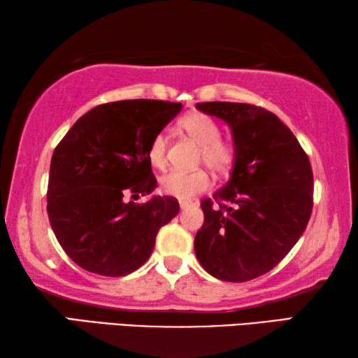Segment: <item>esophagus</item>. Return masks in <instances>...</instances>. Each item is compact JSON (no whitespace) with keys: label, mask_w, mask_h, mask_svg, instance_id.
<instances>
[{"label":"esophagus","mask_w":358,"mask_h":358,"mask_svg":"<svg viewBox=\"0 0 358 358\" xmlns=\"http://www.w3.org/2000/svg\"><path fill=\"white\" fill-rule=\"evenodd\" d=\"M179 206H180V209H182V210H187V209L193 206V203H190V201H180Z\"/></svg>","instance_id":"34e87169"}]
</instances>
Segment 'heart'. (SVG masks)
<instances>
[{"instance_id":"heart-1","label":"heart","mask_w":358,"mask_h":358,"mask_svg":"<svg viewBox=\"0 0 358 358\" xmlns=\"http://www.w3.org/2000/svg\"><path fill=\"white\" fill-rule=\"evenodd\" d=\"M179 127L200 144V162H204V165L217 174L230 173L236 162V145L230 139L220 136V127L213 117L203 113H190L179 120ZM166 149L165 134H155L148 148V158L152 166L163 168L166 165ZM209 184V176L201 168L193 171L174 169L160 179L162 192L178 200H189L206 190Z\"/></svg>"}]
</instances>
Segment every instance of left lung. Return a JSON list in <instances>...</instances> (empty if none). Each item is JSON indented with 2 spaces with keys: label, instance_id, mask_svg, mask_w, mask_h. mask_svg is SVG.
Masks as SVG:
<instances>
[{
  "label": "left lung",
  "instance_id": "left-lung-1",
  "mask_svg": "<svg viewBox=\"0 0 358 358\" xmlns=\"http://www.w3.org/2000/svg\"><path fill=\"white\" fill-rule=\"evenodd\" d=\"M196 108L230 125L236 162L225 187L201 201L195 254L210 276L245 282L271 271L300 239L313 213V168L269 110L225 101Z\"/></svg>",
  "mask_w": 358,
  "mask_h": 358
}]
</instances>
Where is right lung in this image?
Masks as SVG:
<instances>
[{
    "label": "right lung",
    "instance_id": "1",
    "mask_svg": "<svg viewBox=\"0 0 358 358\" xmlns=\"http://www.w3.org/2000/svg\"><path fill=\"white\" fill-rule=\"evenodd\" d=\"M182 109L162 99H124L84 114L58 143L50 162L47 214L76 265L108 278L144 265L158 230L179 213L173 196L127 203L157 187L148 158L152 138Z\"/></svg>",
    "mask_w": 358,
    "mask_h": 358
}]
</instances>
